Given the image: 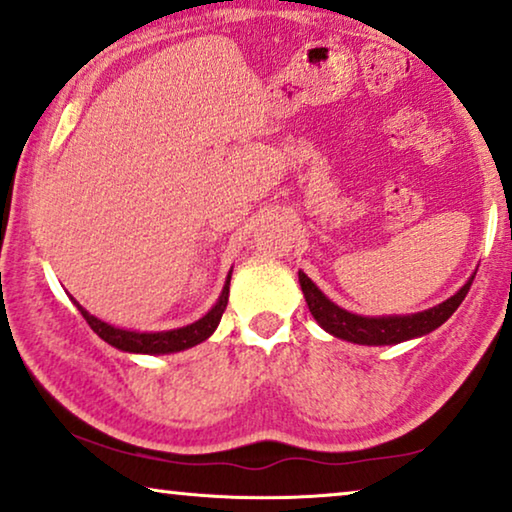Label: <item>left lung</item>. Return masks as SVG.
<instances>
[{
  "label": "left lung",
  "mask_w": 512,
  "mask_h": 512,
  "mask_svg": "<svg viewBox=\"0 0 512 512\" xmlns=\"http://www.w3.org/2000/svg\"><path fill=\"white\" fill-rule=\"evenodd\" d=\"M473 278L475 276H471L469 283H466L455 297H450L448 301H443V304L429 308V311L424 313L399 315V318L397 315H394V318H362V315L348 313L343 311V308H338L334 301H329L325 294L318 290V285H315L304 271H299L301 292H304L308 311H311L313 318L318 320V325L322 329H327L329 334H334L336 338L362 345L401 343L408 341V338L424 336L429 334V331H434L436 327H441L443 322L457 311L466 294H469Z\"/></svg>",
  "instance_id": "obj_1"
}]
</instances>
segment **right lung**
I'll return each mask as SVG.
<instances>
[{
    "mask_svg": "<svg viewBox=\"0 0 512 512\" xmlns=\"http://www.w3.org/2000/svg\"><path fill=\"white\" fill-rule=\"evenodd\" d=\"M229 278H232V273H229L227 283H225V287H222L218 304H215L211 311L204 315V318L192 322V325H187V327H181V329L155 331V334H141V331H127V329L111 327V325H106V322L97 320L95 315H90L83 306H78L76 301L74 304L78 306V311H81V315L90 325V329L95 331L99 338H104L106 343L113 345V348L125 350V352H143V355H164V352H178V350L192 348V345L206 341V338L213 334L215 327L220 325L222 313H225V308H227Z\"/></svg>",
    "mask_w": 512,
    "mask_h": 512,
    "instance_id": "obj_1",
    "label": "right lung"
}]
</instances>
